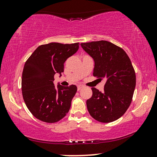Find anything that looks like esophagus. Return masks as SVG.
<instances>
[{"instance_id":"34e87169","label":"esophagus","mask_w":157,"mask_h":157,"mask_svg":"<svg viewBox=\"0 0 157 157\" xmlns=\"http://www.w3.org/2000/svg\"><path fill=\"white\" fill-rule=\"evenodd\" d=\"M82 88H83V86H77V90H80V89H82Z\"/></svg>"}]
</instances>
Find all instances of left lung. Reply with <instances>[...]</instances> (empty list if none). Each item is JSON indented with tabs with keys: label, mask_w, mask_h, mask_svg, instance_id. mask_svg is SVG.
Instances as JSON below:
<instances>
[{
	"label": "left lung",
	"mask_w": 157,
	"mask_h": 157,
	"mask_svg": "<svg viewBox=\"0 0 157 157\" xmlns=\"http://www.w3.org/2000/svg\"><path fill=\"white\" fill-rule=\"evenodd\" d=\"M94 58L93 75L106 82L104 91L91 88L93 94L87 100L88 112L95 120L109 123L121 118L129 108L136 86V75L126 52L107 41L81 43Z\"/></svg>",
	"instance_id": "obj_1"
}]
</instances>
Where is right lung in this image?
<instances>
[{"label": "right lung", "mask_w": 157, "mask_h": 157, "mask_svg": "<svg viewBox=\"0 0 157 157\" xmlns=\"http://www.w3.org/2000/svg\"><path fill=\"white\" fill-rule=\"evenodd\" d=\"M79 43L52 42L40 45L25 63L22 75L24 101L35 118L56 123L69 112L77 92L75 85L54 86V75L63 72V63L78 50Z\"/></svg>", "instance_id": "obj_1"}]
</instances>
